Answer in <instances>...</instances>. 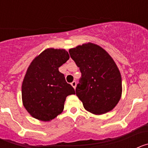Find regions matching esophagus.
<instances>
[{"label":"esophagus","mask_w":148,"mask_h":148,"mask_svg":"<svg viewBox=\"0 0 148 148\" xmlns=\"http://www.w3.org/2000/svg\"><path fill=\"white\" fill-rule=\"evenodd\" d=\"M71 85L73 86V88L75 89V87H76V82H75V81H73V82L71 83Z\"/></svg>","instance_id":"obj_1"}]
</instances>
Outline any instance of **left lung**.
I'll list each match as a JSON object with an SVG mask.
<instances>
[{"label":"left lung","instance_id":"obj_1","mask_svg":"<svg viewBox=\"0 0 148 148\" xmlns=\"http://www.w3.org/2000/svg\"><path fill=\"white\" fill-rule=\"evenodd\" d=\"M69 53L82 73L75 92L84 108L95 115L112 110L122 92L121 74L113 58L92 43L72 48Z\"/></svg>","mask_w":148,"mask_h":148}]
</instances>
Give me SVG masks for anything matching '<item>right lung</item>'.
Segmentation results:
<instances>
[{"mask_svg": "<svg viewBox=\"0 0 148 148\" xmlns=\"http://www.w3.org/2000/svg\"><path fill=\"white\" fill-rule=\"evenodd\" d=\"M70 58L65 49H47L27 69L22 84V101L32 117L49 121L62 113L66 96L75 94L58 68Z\"/></svg>", "mask_w": 148, "mask_h": 148, "instance_id": "right-lung-1", "label": "right lung"}]
</instances>
